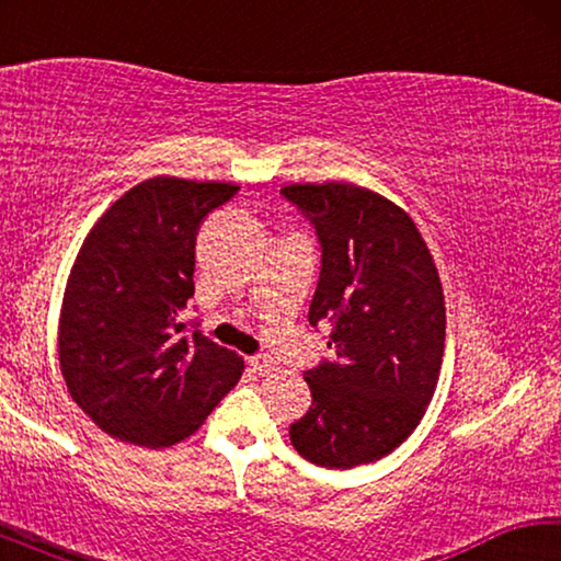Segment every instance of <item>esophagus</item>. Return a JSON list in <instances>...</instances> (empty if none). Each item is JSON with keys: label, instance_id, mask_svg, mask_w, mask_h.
<instances>
[{"label": "esophagus", "instance_id": "obj_1", "mask_svg": "<svg viewBox=\"0 0 561 561\" xmlns=\"http://www.w3.org/2000/svg\"><path fill=\"white\" fill-rule=\"evenodd\" d=\"M247 364H250L252 371L260 374V376L274 371V360L270 356H250V358H247Z\"/></svg>", "mask_w": 561, "mask_h": 561}]
</instances>
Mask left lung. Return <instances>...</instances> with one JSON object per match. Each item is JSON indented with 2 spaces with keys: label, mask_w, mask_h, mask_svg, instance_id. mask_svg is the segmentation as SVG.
Returning a JSON list of instances; mask_svg holds the SVG:
<instances>
[{
  "label": "left lung",
  "mask_w": 561,
  "mask_h": 561,
  "mask_svg": "<svg viewBox=\"0 0 561 561\" xmlns=\"http://www.w3.org/2000/svg\"><path fill=\"white\" fill-rule=\"evenodd\" d=\"M282 195L317 230L321 272L309 324L331 321L336 351L304 374L311 408L289 425V440L321 468L381 460L417 428L438 386V270L408 213L374 190L297 183Z\"/></svg>",
  "instance_id": "left-lung-1"
}]
</instances>
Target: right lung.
<instances>
[{
	"label": "right lung",
	"mask_w": 561,
	"mask_h": 561,
	"mask_svg": "<svg viewBox=\"0 0 561 561\" xmlns=\"http://www.w3.org/2000/svg\"><path fill=\"white\" fill-rule=\"evenodd\" d=\"M232 183L158 175L91 227L66 282L59 364L76 405L111 438L168 448L193 435L244 371L203 331L183 336L201 222Z\"/></svg>",
	"instance_id": "right-lung-1"
}]
</instances>
